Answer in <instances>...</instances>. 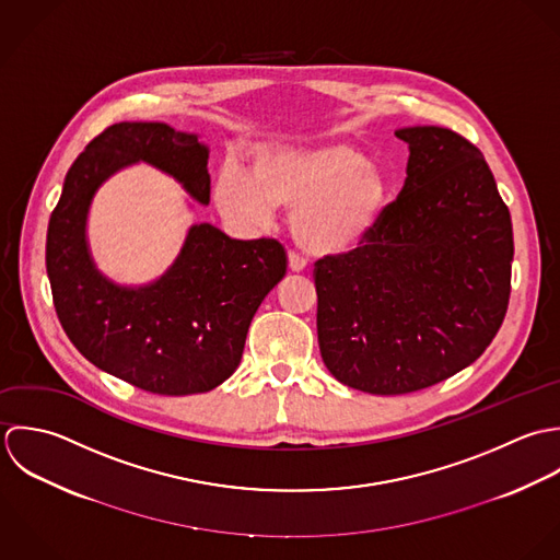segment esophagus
<instances>
[{
    "label": "esophagus",
    "mask_w": 560,
    "mask_h": 560,
    "mask_svg": "<svg viewBox=\"0 0 560 560\" xmlns=\"http://www.w3.org/2000/svg\"><path fill=\"white\" fill-rule=\"evenodd\" d=\"M288 261H290V268H292L294 272H301V270H305V268H307V259H305L303 255L294 253V250H290V255H288Z\"/></svg>",
    "instance_id": "34e87169"
}]
</instances>
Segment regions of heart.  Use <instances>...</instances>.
<instances>
[{
  "mask_svg": "<svg viewBox=\"0 0 560 560\" xmlns=\"http://www.w3.org/2000/svg\"><path fill=\"white\" fill-rule=\"evenodd\" d=\"M389 195L385 173L346 142H275L253 153L250 175L224 162L214 199L224 219L255 229L292 208L299 246L318 255L343 253L376 226Z\"/></svg>",
  "mask_w": 560,
  "mask_h": 560,
  "instance_id": "obj_1",
  "label": "heart"
}]
</instances>
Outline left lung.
I'll return each mask as SVG.
<instances>
[{
	"mask_svg": "<svg viewBox=\"0 0 560 560\" xmlns=\"http://www.w3.org/2000/svg\"><path fill=\"white\" fill-rule=\"evenodd\" d=\"M407 179L357 248L316 261L318 343L339 383L411 394L474 363L511 296L513 224L493 173L446 127H405Z\"/></svg>",
	"mask_w": 560,
	"mask_h": 560,
	"instance_id": "obj_1",
	"label": "left lung"
}]
</instances>
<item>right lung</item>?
Returning <instances> with one entry per match:
<instances>
[{
    "instance_id": "1",
    "label": "right lung",
    "mask_w": 560,
    "mask_h": 560,
    "mask_svg": "<svg viewBox=\"0 0 560 560\" xmlns=\"http://www.w3.org/2000/svg\"><path fill=\"white\" fill-rule=\"evenodd\" d=\"M208 155L197 133L166 122L110 125L69 168L47 226L45 264L65 334L100 370L160 396L203 394L235 372L257 307L285 277V248L192 224L158 281L125 288L97 270L86 219L97 188L136 162L168 173L208 206Z\"/></svg>"
}]
</instances>
